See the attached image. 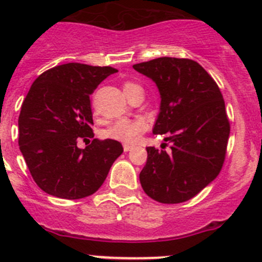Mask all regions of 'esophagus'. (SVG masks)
<instances>
[{"label": "esophagus", "instance_id": "1", "mask_svg": "<svg viewBox=\"0 0 262 262\" xmlns=\"http://www.w3.org/2000/svg\"><path fill=\"white\" fill-rule=\"evenodd\" d=\"M124 150H125V152H129V150H132L134 148V146H130V144H124Z\"/></svg>", "mask_w": 262, "mask_h": 262}]
</instances>
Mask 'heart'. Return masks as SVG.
<instances>
[{"label":"heart","mask_w":262,"mask_h":262,"mask_svg":"<svg viewBox=\"0 0 262 262\" xmlns=\"http://www.w3.org/2000/svg\"><path fill=\"white\" fill-rule=\"evenodd\" d=\"M123 90L124 94L129 96L132 92L142 90V87L134 82H125ZM144 129H146V123L142 119H119L105 129L104 136L106 138L113 139V141H118L125 144H133L138 141Z\"/></svg>","instance_id":"heart-1"}]
</instances>
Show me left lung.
<instances>
[{"instance_id": "obj_1", "label": "left lung", "mask_w": 262, "mask_h": 262, "mask_svg": "<svg viewBox=\"0 0 262 262\" xmlns=\"http://www.w3.org/2000/svg\"><path fill=\"white\" fill-rule=\"evenodd\" d=\"M133 68L157 84L161 107L153 133L166 134L171 143L170 153L147 147L141 185L156 202L184 203L218 176L226 160L231 125L222 92L212 76L187 58L161 57Z\"/></svg>"}]
</instances>
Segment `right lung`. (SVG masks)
<instances>
[{
  "label": "right lung",
  "mask_w": 262,
  "mask_h": 262,
  "mask_svg": "<svg viewBox=\"0 0 262 262\" xmlns=\"http://www.w3.org/2000/svg\"><path fill=\"white\" fill-rule=\"evenodd\" d=\"M113 67L82 63L57 66L31 84L18 116V146L34 181L62 199L92 195L104 184L123 146L113 139H92L90 95ZM81 139L90 144L81 150Z\"/></svg>",
  "instance_id": "1"
}]
</instances>
